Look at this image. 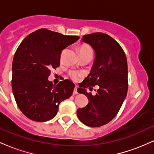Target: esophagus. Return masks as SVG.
Returning a JSON list of instances; mask_svg holds the SVG:
<instances>
[{
    "label": "esophagus",
    "mask_w": 154,
    "mask_h": 154,
    "mask_svg": "<svg viewBox=\"0 0 154 154\" xmlns=\"http://www.w3.org/2000/svg\"><path fill=\"white\" fill-rule=\"evenodd\" d=\"M78 93V92H77V88L75 87L74 88V91H73V94H77Z\"/></svg>",
    "instance_id": "34e87169"
}]
</instances>
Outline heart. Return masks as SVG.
Listing matches in <instances>:
<instances>
[{"mask_svg":"<svg viewBox=\"0 0 154 154\" xmlns=\"http://www.w3.org/2000/svg\"><path fill=\"white\" fill-rule=\"evenodd\" d=\"M79 51L80 54H84V53H87V52H93L92 48L88 45H80L79 48ZM82 75V74L81 73V72H77V71H72L69 72L70 77H71L74 81H78L79 79L81 78Z\"/></svg>","mask_w":154,"mask_h":154,"instance_id":"heart-1","label":"heart"}]
</instances>
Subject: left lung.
<instances>
[{
	"instance_id": "1",
	"label": "left lung",
	"mask_w": 154,
	"mask_h": 154,
	"mask_svg": "<svg viewBox=\"0 0 154 154\" xmlns=\"http://www.w3.org/2000/svg\"><path fill=\"white\" fill-rule=\"evenodd\" d=\"M82 42L89 44L95 53L91 73L77 89L88 97L85 107L78 109L77 114L83 124L89 127H100L115 117L127 96L128 89V61L126 55L114 39L102 32L82 37ZM99 85L97 94L86 91Z\"/></svg>"
}]
</instances>
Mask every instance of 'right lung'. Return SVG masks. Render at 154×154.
Returning <instances> with one entry per match:
<instances>
[{
    "label": "right lung",
    "mask_w": 154,
    "mask_h": 154,
    "mask_svg": "<svg viewBox=\"0 0 154 154\" xmlns=\"http://www.w3.org/2000/svg\"><path fill=\"white\" fill-rule=\"evenodd\" d=\"M79 37L40 29L26 36L17 48L12 63L11 86L21 111L33 121L54 117L59 106L73 93L69 79L56 85L48 80L51 70L60 65L61 53Z\"/></svg>",
    "instance_id": "obj_1"
}]
</instances>
